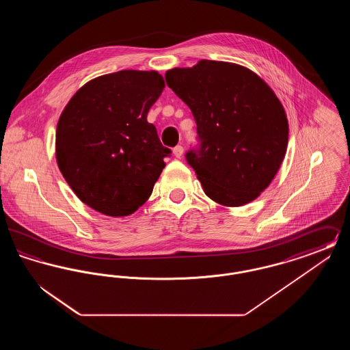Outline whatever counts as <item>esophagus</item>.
Here are the masks:
<instances>
[{
	"mask_svg": "<svg viewBox=\"0 0 350 350\" xmlns=\"http://www.w3.org/2000/svg\"><path fill=\"white\" fill-rule=\"evenodd\" d=\"M173 154L176 156V157H181L183 154V146H176L174 148H173Z\"/></svg>",
	"mask_w": 350,
	"mask_h": 350,
	"instance_id": "esophagus-1",
	"label": "esophagus"
}]
</instances>
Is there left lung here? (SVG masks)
<instances>
[{
	"mask_svg": "<svg viewBox=\"0 0 350 350\" xmlns=\"http://www.w3.org/2000/svg\"><path fill=\"white\" fill-rule=\"evenodd\" d=\"M190 107L200 147L186 153L206 196L237 207L256 200L282 164L288 123L282 103L261 77L227 62L200 60L165 73Z\"/></svg>",
	"mask_w": 350,
	"mask_h": 350,
	"instance_id": "obj_1",
	"label": "left lung"
}]
</instances>
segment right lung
Masks as SVG:
<instances>
[{"label":"right lung","mask_w":350,"mask_h":350,"mask_svg":"<svg viewBox=\"0 0 350 350\" xmlns=\"http://www.w3.org/2000/svg\"><path fill=\"white\" fill-rule=\"evenodd\" d=\"M165 88L154 70H119L80 88L56 129V160L68 185L103 215L127 217L150 198L170 150L147 122Z\"/></svg>","instance_id":"1"}]
</instances>
